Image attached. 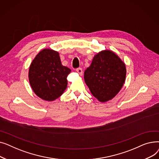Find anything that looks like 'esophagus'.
<instances>
[{"mask_svg":"<svg viewBox=\"0 0 159 159\" xmlns=\"http://www.w3.org/2000/svg\"><path fill=\"white\" fill-rule=\"evenodd\" d=\"M76 71L80 75H82V68H77V70H76Z\"/></svg>","mask_w":159,"mask_h":159,"instance_id":"obj_1","label":"esophagus"}]
</instances>
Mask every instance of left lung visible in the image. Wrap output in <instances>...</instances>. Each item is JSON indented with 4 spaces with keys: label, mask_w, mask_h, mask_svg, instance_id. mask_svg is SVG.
Returning a JSON list of instances; mask_svg holds the SVG:
<instances>
[{
    "label": "left lung",
    "mask_w": 159,
    "mask_h": 159,
    "mask_svg": "<svg viewBox=\"0 0 159 159\" xmlns=\"http://www.w3.org/2000/svg\"><path fill=\"white\" fill-rule=\"evenodd\" d=\"M126 77V68L121 58L111 50L97 53L85 70L84 81L98 101L113 98L122 89Z\"/></svg>",
    "instance_id": "1"
}]
</instances>
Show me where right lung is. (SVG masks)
<instances>
[{
    "instance_id": "right-lung-1",
    "label": "right lung",
    "mask_w": 159,
    "mask_h": 159,
    "mask_svg": "<svg viewBox=\"0 0 159 159\" xmlns=\"http://www.w3.org/2000/svg\"><path fill=\"white\" fill-rule=\"evenodd\" d=\"M71 70L64 66L59 53L52 49H43L31 62L28 79L35 95L46 101H53L67 88V77Z\"/></svg>"
}]
</instances>
